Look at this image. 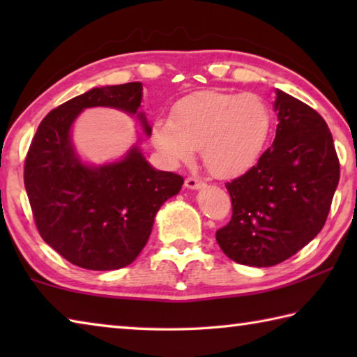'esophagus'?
Masks as SVG:
<instances>
[{"label":"esophagus","instance_id":"esophagus-1","mask_svg":"<svg viewBox=\"0 0 357 357\" xmlns=\"http://www.w3.org/2000/svg\"><path fill=\"white\" fill-rule=\"evenodd\" d=\"M204 183L202 179H197V178H187L185 179V187L190 190H198V189H203Z\"/></svg>","mask_w":357,"mask_h":357}]
</instances>
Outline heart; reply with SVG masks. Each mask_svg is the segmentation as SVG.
Listing matches in <instances>:
<instances>
[{
	"label": "heart",
	"mask_w": 357,
	"mask_h": 357,
	"mask_svg": "<svg viewBox=\"0 0 357 357\" xmlns=\"http://www.w3.org/2000/svg\"><path fill=\"white\" fill-rule=\"evenodd\" d=\"M271 130L273 114L258 96L200 91L178 100L172 119H155L151 138L170 165L190 162L202 149L208 172L229 179L257 164Z\"/></svg>",
	"instance_id": "1"
}]
</instances>
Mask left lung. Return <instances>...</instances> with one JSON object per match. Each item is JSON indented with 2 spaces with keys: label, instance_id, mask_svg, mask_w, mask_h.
I'll list each match as a JSON object with an SVG mask.
<instances>
[{
  "label": "left lung",
  "instance_id": "1",
  "mask_svg": "<svg viewBox=\"0 0 357 357\" xmlns=\"http://www.w3.org/2000/svg\"><path fill=\"white\" fill-rule=\"evenodd\" d=\"M274 112V143L255 167L227 183L233 215L215 233L228 258L255 268L285 261L321 231L340 178L326 121L280 89Z\"/></svg>",
  "mask_w": 357,
  "mask_h": 357
}]
</instances>
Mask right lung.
Masks as SVG:
<instances>
[{"instance_id":"1","label":"right lung","mask_w":357,"mask_h":357,"mask_svg":"<svg viewBox=\"0 0 357 357\" xmlns=\"http://www.w3.org/2000/svg\"><path fill=\"white\" fill-rule=\"evenodd\" d=\"M142 99L140 82L91 88L48 113L29 146L25 189L36 227L52 249L80 268L114 271L134 261L160 206L184 184L179 174L149 164L138 146L142 135L121 159L99 165L75 149L72 128L93 107L135 116L151 137Z\"/></svg>"}]
</instances>
